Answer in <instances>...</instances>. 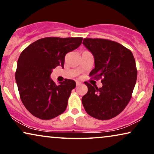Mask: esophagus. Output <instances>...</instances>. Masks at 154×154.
<instances>
[{"mask_svg": "<svg viewBox=\"0 0 154 154\" xmlns=\"http://www.w3.org/2000/svg\"><path fill=\"white\" fill-rule=\"evenodd\" d=\"M81 85H82V83H81V82H79V81H76V85L77 86Z\"/></svg>", "mask_w": 154, "mask_h": 154, "instance_id": "obj_1", "label": "esophagus"}]
</instances>
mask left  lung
<instances>
[{"label": "left lung", "mask_w": 154, "mask_h": 154, "mask_svg": "<svg viewBox=\"0 0 154 154\" xmlns=\"http://www.w3.org/2000/svg\"><path fill=\"white\" fill-rule=\"evenodd\" d=\"M83 44L94 57V68L90 76L103 79L102 88L85 82L88 91L82 97V104L92 117L111 119L131 99L137 76L134 56L128 48L110 40L84 38Z\"/></svg>", "instance_id": "8db88e82"}]
</instances>
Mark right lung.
Instances as JSON below:
<instances>
[{
	"label": "right lung",
	"mask_w": 154,
	"mask_h": 154,
	"mask_svg": "<svg viewBox=\"0 0 154 154\" xmlns=\"http://www.w3.org/2000/svg\"><path fill=\"white\" fill-rule=\"evenodd\" d=\"M82 41L83 38H44L21 53L15 80L21 100L33 116L50 120L66 110L75 82L65 79L56 85L50 75L56 66L64 67L65 55L79 48Z\"/></svg>",
	"instance_id": "right-lung-1"
}]
</instances>
